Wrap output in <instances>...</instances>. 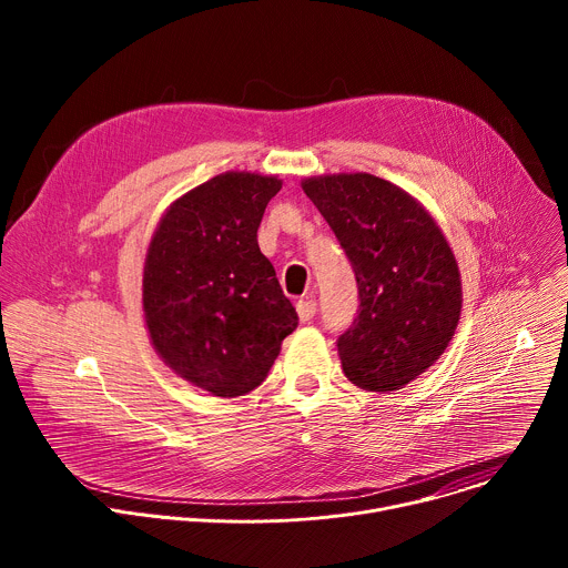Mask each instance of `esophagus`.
Wrapping results in <instances>:
<instances>
[{
    "label": "esophagus",
    "mask_w": 568,
    "mask_h": 568,
    "mask_svg": "<svg viewBox=\"0 0 568 568\" xmlns=\"http://www.w3.org/2000/svg\"><path fill=\"white\" fill-rule=\"evenodd\" d=\"M296 312H298V318L301 321H310L314 314H316V301L312 298H301L296 303Z\"/></svg>",
    "instance_id": "34e87169"
}]
</instances>
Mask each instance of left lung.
<instances>
[{
    "label": "left lung",
    "mask_w": 568,
    "mask_h": 568,
    "mask_svg": "<svg viewBox=\"0 0 568 568\" xmlns=\"http://www.w3.org/2000/svg\"><path fill=\"white\" fill-rule=\"evenodd\" d=\"M335 231L359 292L337 351L346 377L366 390H397L449 346L463 305L460 272L429 211L368 173L301 182Z\"/></svg>",
    "instance_id": "obj_1"
}]
</instances>
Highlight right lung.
Segmentation results:
<instances>
[{"label":"right lung","instance_id":"obj_1","mask_svg":"<svg viewBox=\"0 0 568 568\" xmlns=\"http://www.w3.org/2000/svg\"><path fill=\"white\" fill-rule=\"evenodd\" d=\"M281 186L274 175H215L175 200L150 240V342L180 377L217 397L254 390L298 326L256 237Z\"/></svg>","mask_w":568,"mask_h":568}]
</instances>
